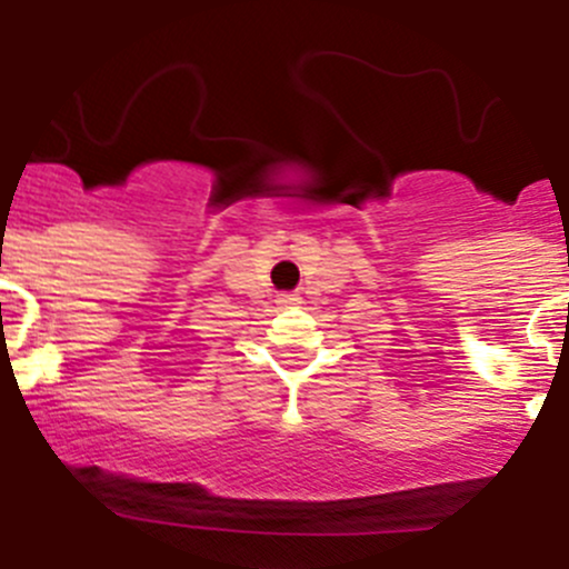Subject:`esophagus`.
<instances>
[{
	"label": "esophagus",
	"instance_id": "esophagus-1",
	"mask_svg": "<svg viewBox=\"0 0 569 569\" xmlns=\"http://www.w3.org/2000/svg\"><path fill=\"white\" fill-rule=\"evenodd\" d=\"M288 301H296V299H288Z\"/></svg>",
	"mask_w": 569,
	"mask_h": 569
}]
</instances>
